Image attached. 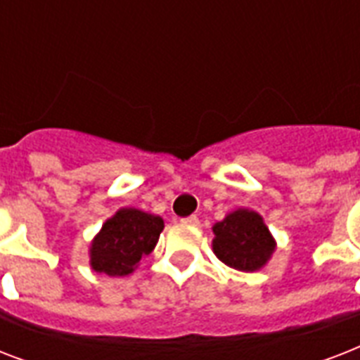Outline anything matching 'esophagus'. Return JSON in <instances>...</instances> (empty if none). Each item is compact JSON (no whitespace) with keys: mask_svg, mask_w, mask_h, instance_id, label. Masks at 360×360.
Returning <instances> with one entry per match:
<instances>
[{"mask_svg":"<svg viewBox=\"0 0 360 360\" xmlns=\"http://www.w3.org/2000/svg\"><path fill=\"white\" fill-rule=\"evenodd\" d=\"M181 224H185V226H198V224H200V219H198L196 214H192V217H186V219H181Z\"/></svg>","mask_w":360,"mask_h":360,"instance_id":"34e87169","label":"esophagus"}]
</instances>
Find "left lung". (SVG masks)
Instances as JSON below:
<instances>
[{
	"mask_svg": "<svg viewBox=\"0 0 360 360\" xmlns=\"http://www.w3.org/2000/svg\"><path fill=\"white\" fill-rule=\"evenodd\" d=\"M213 250L220 262L239 271H257L274 250V240L263 219L254 211L237 209L213 226Z\"/></svg>",
	"mask_w": 360,
	"mask_h": 360,
	"instance_id": "left-lung-1",
	"label": "left lung"
}]
</instances>
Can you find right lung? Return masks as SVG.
<instances>
[{
  "mask_svg": "<svg viewBox=\"0 0 360 360\" xmlns=\"http://www.w3.org/2000/svg\"><path fill=\"white\" fill-rule=\"evenodd\" d=\"M164 222L138 209H121L106 220L91 245V267L108 276H124L140 259L151 254Z\"/></svg>",
  "mask_w": 360,
  "mask_h": 360,
  "instance_id": "1",
  "label": "right lung"
}]
</instances>
